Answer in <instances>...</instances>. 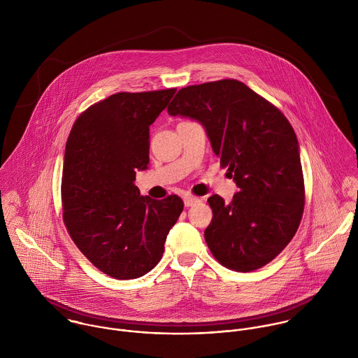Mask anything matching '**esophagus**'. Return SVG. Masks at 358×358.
Segmentation results:
<instances>
[{
  "mask_svg": "<svg viewBox=\"0 0 358 358\" xmlns=\"http://www.w3.org/2000/svg\"><path fill=\"white\" fill-rule=\"evenodd\" d=\"M183 201H185V206H192V205L199 203V199H197V197H193V196H186V197L183 199Z\"/></svg>",
  "mask_w": 358,
  "mask_h": 358,
  "instance_id": "esophagus-1",
  "label": "esophagus"
}]
</instances>
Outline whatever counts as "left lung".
I'll list each match as a JSON object with an SVG mask.
<instances>
[{
	"label": "left lung",
	"mask_w": 358,
	"mask_h": 358,
	"mask_svg": "<svg viewBox=\"0 0 358 358\" xmlns=\"http://www.w3.org/2000/svg\"><path fill=\"white\" fill-rule=\"evenodd\" d=\"M168 114L204 127L240 189L230 204L217 194L208 199L213 216L204 236L212 255L237 271L271 262L295 236L305 208L299 142L289 121L237 80L182 88Z\"/></svg>",
	"instance_id": "1"
}]
</instances>
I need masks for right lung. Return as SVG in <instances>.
Returning a JSON list of instances; mask_svg holds the SVG:
<instances>
[{
    "label": "right lung",
    "mask_w": 358,
    "mask_h": 358,
    "mask_svg": "<svg viewBox=\"0 0 358 358\" xmlns=\"http://www.w3.org/2000/svg\"><path fill=\"white\" fill-rule=\"evenodd\" d=\"M176 90L120 92L87 108L69 135L62 176L63 220L78 250L104 274L139 278L161 260L183 201L141 196L149 128Z\"/></svg>",
    "instance_id": "add662e5"
}]
</instances>
